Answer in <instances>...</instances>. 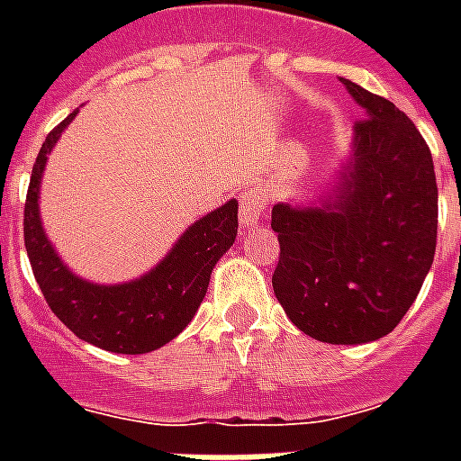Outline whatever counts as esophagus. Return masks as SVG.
I'll list each match as a JSON object with an SVG mask.
<instances>
[{
  "label": "esophagus",
  "mask_w": 461,
  "mask_h": 461,
  "mask_svg": "<svg viewBox=\"0 0 461 461\" xmlns=\"http://www.w3.org/2000/svg\"><path fill=\"white\" fill-rule=\"evenodd\" d=\"M267 208V198L260 188H249L244 194L239 195V220L244 227H251V224H258V220L263 217Z\"/></svg>",
  "instance_id": "esophagus-1"
}]
</instances>
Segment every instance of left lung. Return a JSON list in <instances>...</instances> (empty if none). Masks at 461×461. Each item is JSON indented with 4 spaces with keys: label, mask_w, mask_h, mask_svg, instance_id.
<instances>
[{
    "label": "left lung",
    "mask_w": 461,
    "mask_h": 461,
    "mask_svg": "<svg viewBox=\"0 0 461 461\" xmlns=\"http://www.w3.org/2000/svg\"><path fill=\"white\" fill-rule=\"evenodd\" d=\"M364 110L351 158L321 205L277 203L273 289L318 342H375L397 328L433 266L438 184L414 122L390 100L339 78Z\"/></svg>",
    "instance_id": "1"
}]
</instances>
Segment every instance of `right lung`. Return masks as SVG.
<instances>
[{
  "instance_id": "obj_1",
  "label": "right lung",
  "mask_w": 461,
  "mask_h": 461,
  "mask_svg": "<svg viewBox=\"0 0 461 461\" xmlns=\"http://www.w3.org/2000/svg\"><path fill=\"white\" fill-rule=\"evenodd\" d=\"M76 114L78 110L47 133L32 165L23 210L25 251L47 306L78 339L114 354H148L179 335L203 303L212 267L237 239L239 203L231 198L191 224L172 251L139 280L124 285L81 280L50 244L38 208L47 155Z\"/></svg>"
}]
</instances>
